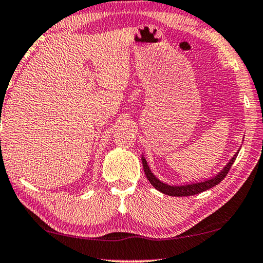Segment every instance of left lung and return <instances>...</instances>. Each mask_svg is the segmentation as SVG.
I'll return each instance as SVG.
<instances>
[{
    "instance_id": "obj_1",
    "label": "left lung",
    "mask_w": 263,
    "mask_h": 263,
    "mask_svg": "<svg viewBox=\"0 0 263 263\" xmlns=\"http://www.w3.org/2000/svg\"><path fill=\"white\" fill-rule=\"evenodd\" d=\"M238 154V152H237ZM237 154L235 155L230 162L227 164V165L223 167V170L219 172L218 175L215 176L214 178L211 179H206L204 182H199V183H191V184H185V185H169V184L163 183L162 181H159L156 176L152 174L150 167L147 165L146 159L142 157V162H143V167L145 171V175H146V178L148 179V182L152 184V186L156 187L157 190L160 191V193L169 195V196H175V197H183V196H193V195H197L199 193H203L208 189H211V187L217 185V184L222 181L223 178L226 177L227 174H228L230 167L236 159Z\"/></svg>"
}]
</instances>
